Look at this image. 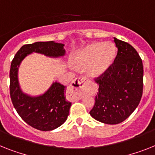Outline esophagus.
Returning a JSON list of instances; mask_svg holds the SVG:
<instances>
[{
  "mask_svg": "<svg viewBox=\"0 0 155 155\" xmlns=\"http://www.w3.org/2000/svg\"><path fill=\"white\" fill-rule=\"evenodd\" d=\"M86 81H87L86 78H85V77H80V78H78L75 79V80L71 83V85H70V88H71V89L74 90V91L78 92V96L79 99L81 98V93L80 90L84 88Z\"/></svg>",
  "mask_w": 155,
  "mask_h": 155,
  "instance_id": "34e87169",
  "label": "esophagus"
}]
</instances>
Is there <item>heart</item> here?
Listing matches in <instances>:
<instances>
[{
	"label": "heart",
	"mask_w": 155,
	"mask_h": 155,
	"mask_svg": "<svg viewBox=\"0 0 155 155\" xmlns=\"http://www.w3.org/2000/svg\"><path fill=\"white\" fill-rule=\"evenodd\" d=\"M116 47L112 43H93L75 53L73 63L76 66L87 67L93 77L104 74L112 66L116 58Z\"/></svg>",
	"instance_id": "b5f03b06"
}]
</instances>
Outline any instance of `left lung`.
Here are the masks:
<instances>
[{"label": "left lung", "instance_id": "obj_1", "mask_svg": "<svg viewBox=\"0 0 155 155\" xmlns=\"http://www.w3.org/2000/svg\"><path fill=\"white\" fill-rule=\"evenodd\" d=\"M117 55L108 70L95 79L99 85L93 118L107 124L125 120L139 105L143 89V66L136 50L114 38Z\"/></svg>", "mask_w": 155, "mask_h": 155}]
</instances>
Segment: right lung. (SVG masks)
<instances>
[{
  "mask_svg": "<svg viewBox=\"0 0 155 155\" xmlns=\"http://www.w3.org/2000/svg\"><path fill=\"white\" fill-rule=\"evenodd\" d=\"M64 44L36 42L24 45L16 54L10 68V97L19 116L28 125L39 131H52L63 124L68 117L71 103L65 97L66 86L55 81L43 94L31 97L23 93L18 81V69L24 58L30 54H42L51 58L62 57Z\"/></svg>",
  "mask_w": 155,
  "mask_h": 155,
  "instance_id": "right-lung-1",
  "label": "right lung"
}]
</instances>
